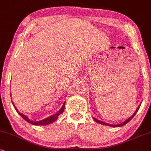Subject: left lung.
<instances>
[{
  "label": "left lung",
  "instance_id": "left-lung-1",
  "mask_svg": "<svg viewBox=\"0 0 151 151\" xmlns=\"http://www.w3.org/2000/svg\"><path fill=\"white\" fill-rule=\"evenodd\" d=\"M139 106L138 108L137 109V110L135 111V112L134 113V114H133L132 116H131V117H129L128 119H127L126 121H125L123 122V123H121V124H118V125H112V124H109V123H104V122H102V121H99V120H98V119H96V118H93V119H94V121H95L97 122V123H100V124H102V125H108V126H111V127H121V126H123V125H125V124H127V123H128L129 121H130L132 119V118L134 117V116H135V114H136L137 113V111H138V110H139Z\"/></svg>",
  "mask_w": 151,
  "mask_h": 151
}]
</instances>
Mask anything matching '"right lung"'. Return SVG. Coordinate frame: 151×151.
<instances>
[{
  "label": "right lung",
  "mask_w": 151,
  "mask_h": 151,
  "mask_svg": "<svg viewBox=\"0 0 151 151\" xmlns=\"http://www.w3.org/2000/svg\"><path fill=\"white\" fill-rule=\"evenodd\" d=\"M12 104H13V105H14V103H13V102H12ZM65 102L63 103V104L61 109H60L57 112V113H56L55 114H53V115H52V116H49V117H48V118H45V119L42 120V121H35V122L30 121V119H28V116H26V115H24V114H22V113H20V112H19V111L17 109L16 106H15L14 105V106L15 109H16L17 111L18 112V114H19V115H20L21 116H22V117L23 118H24V120H26V121H27L28 123H29L32 124V125H49V124L53 123V122H55V121H56L57 119H58V116H60V114H61L63 113V112L64 111V109H65Z\"/></svg>",
  "instance_id": "1"
}]
</instances>
